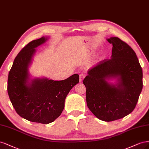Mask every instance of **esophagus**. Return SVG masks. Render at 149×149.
<instances>
[{"label":"esophagus","mask_w":149,"mask_h":149,"mask_svg":"<svg viewBox=\"0 0 149 149\" xmlns=\"http://www.w3.org/2000/svg\"><path fill=\"white\" fill-rule=\"evenodd\" d=\"M85 78V75L84 74H80V79H79V80L80 82H81V81H83L84 79Z\"/></svg>","instance_id":"34e87169"}]
</instances>
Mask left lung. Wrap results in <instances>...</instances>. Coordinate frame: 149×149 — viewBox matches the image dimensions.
<instances>
[{
    "instance_id": "1",
    "label": "left lung",
    "mask_w": 149,
    "mask_h": 149,
    "mask_svg": "<svg viewBox=\"0 0 149 149\" xmlns=\"http://www.w3.org/2000/svg\"><path fill=\"white\" fill-rule=\"evenodd\" d=\"M107 40L113 45L111 58L90 69L83 83L89 109L99 119L109 122L125 117L135 108L143 75L136 52L126 42L118 37ZM111 78L117 79V85L107 82Z\"/></svg>"
}]
</instances>
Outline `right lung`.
I'll list each match as a JSON object with an SVG mask.
<instances>
[{
    "label": "right lung",
    "instance_id": "add662e5",
    "mask_svg": "<svg viewBox=\"0 0 149 149\" xmlns=\"http://www.w3.org/2000/svg\"><path fill=\"white\" fill-rule=\"evenodd\" d=\"M47 40L42 37L33 40L20 51L8 73L7 84L9 98L19 116L42 124L53 122L60 116L67 95L79 81L75 74L63 80L35 79L30 82L28 66L35 48Z\"/></svg>",
    "mask_w": 149,
    "mask_h": 149
}]
</instances>
